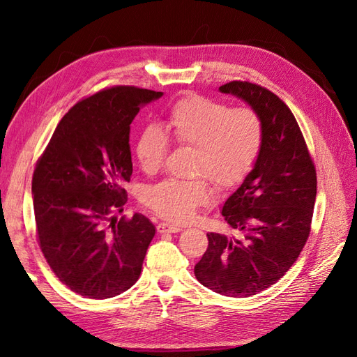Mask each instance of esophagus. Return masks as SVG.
<instances>
[{
	"mask_svg": "<svg viewBox=\"0 0 357 357\" xmlns=\"http://www.w3.org/2000/svg\"><path fill=\"white\" fill-rule=\"evenodd\" d=\"M182 231L181 227H176V225H169V223H158L157 225V232L158 234H166V232H170V234H175V232H179Z\"/></svg>",
	"mask_w": 357,
	"mask_h": 357,
	"instance_id": "34e87169",
	"label": "esophagus"
}]
</instances>
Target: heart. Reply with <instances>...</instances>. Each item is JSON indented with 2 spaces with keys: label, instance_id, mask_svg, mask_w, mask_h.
I'll return each mask as SVG.
<instances>
[{
  "label": "heart",
  "instance_id": "1",
  "mask_svg": "<svg viewBox=\"0 0 357 357\" xmlns=\"http://www.w3.org/2000/svg\"><path fill=\"white\" fill-rule=\"evenodd\" d=\"M162 128L149 125L141 130L135 145L141 167L149 174L160 169L169 139L181 149L192 150L191 175L204 176L220 190L235 187L250 174L263 139L261 121L255 110L231 109L202 96L176 101ZM204 178L165 179L145 188L142 200L162 218L185 223L212 200Z\"/></svg>",
  "mask_w": 357,
  "mask_h": 357
}]
</instances>
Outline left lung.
<instances>
[{"mask_svg": "<svg viewBox=\"0 0 357 357\" xmlns=\"http://www.w3.org/2000/svg\"><path fill=\"white\" fill-rule=\"evenodd\" d=\"M255 110L263 139L253 169L222 206L235 235L207 234L195 278L227 297H250L281 280L310 232L316 170L294 114L269 89L232 81L219 86Z\"/></svg>", "mask_w": 357, "mask_h": 357, "instance_id": "1", "label": "left lung"}]
</instances>
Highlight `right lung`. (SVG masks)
I'll return each instance as SVG.
<instances>
[{"instance_id":"obj_1","label":"right lung","mask_w":357,"mask_h":357,"mask_svg":"<svg viewBox=\"0 0 357 357\" xmlns=\"http://www.w3.org/2000/svg\"><path fill=\"white\" fill-rule=\"evenodd\" d=\"M163 92L114 86L75 104L39 158L32 200L39 247L57 278L89 298L134 285L155 227L144 215L117 220L130 181V123Z\"/></svg>"}]
</instances>
